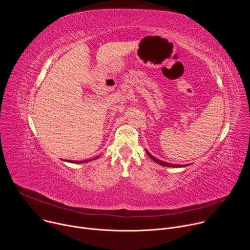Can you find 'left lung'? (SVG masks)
Returning <instances> with one entry per match:
<instances>
[{
    "mask_svg": "<svg viewBox=\"0 0 250 250\" xmlns=\"http://www.w3.org/2000/svg\"><path fill=\"white\" fill-rule=\"evenodd\" d=\"M147 154L151 157V159H153L154 161H156L157 163H159V164H161V165H163V166H167V167H179V166H181V165H173V164H168V163H165V162H163V161H159V160H157L156 158H154V157H152L148 152H147ZM183 166V165H182Z\"/></svg>",
    "mask_w": 250,
    "mask_h": 250,
    "instance_id": "1",
    "label": "left lung"
}]
</instances>
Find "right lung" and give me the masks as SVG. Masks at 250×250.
<instances>
[{
    "label": "right lung",
    "mask_w": 250,
    "mask_h": 250,
    "mask_svg": "<svg viewBox=\"0 0 250 250\" xmlns=\"http://www.w3.org/2000/svg\"><path fill=\"white\" fill-rule=\"evenodd\" d=\"M96 158H97V157H96ZM82 162H83V161H82Z\"/></svg>",
    "instance_id": "1"
}]
</instances>
